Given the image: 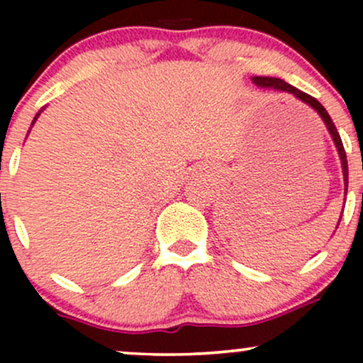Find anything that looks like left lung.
<instances>
[{"instance_id": "left-lung-1", "label": "left lung", "mask_w": 363, "mask_h": 363, "mask_svg": "<svg viewBox=\"0 0 363 363\" xmlns=\"http://www.w3.org/2000/svg\"><path fill=\"white\" fill-rule=\"evenodd\" d=\"M252 83L256 86H259V89H272V90H277V91H286V94L294 95L295 99H298V101L307 104V106L311 107V109H314L315 112L319 114V118L323 119V123L326 124L329 135H331L333 141H335V147L338 150V155H340V160H341V172H343V182H345V196L348 193V162H347V153H345V148H343V141L340 138V133L338 129H336L335 123H333V119L329 118L328 111L324 109L323 106H320L319 101H315L314 97H311V95L303 94L302 90L295 89V86H291L290 83H286L285 80H280V78H273V77H252ZM345 208V205H343ZM341 222V216L338 220V223H336V228H338V225Z\"/></svg>"}]
</instances>
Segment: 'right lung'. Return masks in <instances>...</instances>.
I'll use <instances>...</instances> for the list:
<instances>
[{
	"instance_id": "right-lung-1",
	"label": "right lung",
	"mask_w": 363,
	"mask_h": 363,
	"mask_svg": "<svg viewBox=\"0 0 363 363\" xmlns=\"http://www.w3.org/2000/svg\"><path fill=\"white\" fill-rule=\"evenodd\" d=\"M44 111V107H43V109H40L39 112H37V114H35V118H34V121H32V124H30V128L32 126H34V124H35V121H37V118H39V116H40V112H43ZM28 131H30V129H28ZM27 135H28V133H27Z\"/></svg>"
}]
</instances>
